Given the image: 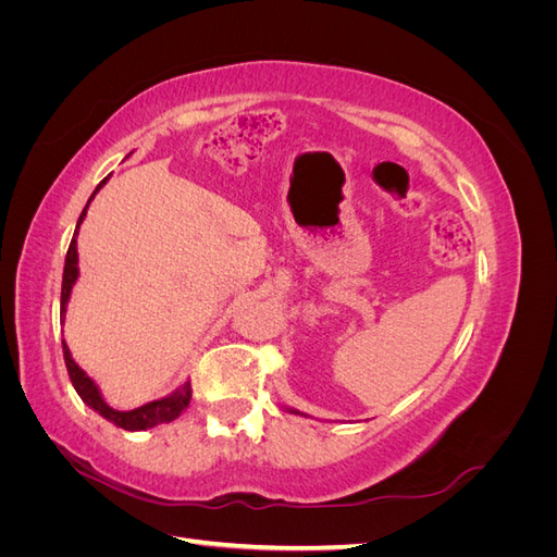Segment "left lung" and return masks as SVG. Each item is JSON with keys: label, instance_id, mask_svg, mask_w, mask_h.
<instances>
[{"label": "left lung", "instance_id": "left-lung-1", "mask_svg": "<svg viewBox=\"0 0 557 557\" xmlns=\"http://www.w3.org/2000/svg\"><path fill=\"white\" fill-rule=\"evenodd\" d=\"M290 411H293V413H299V411H295V409H290Z\"/></svg>", "mask_w": 557, "mask_h": 557}]
</instances>
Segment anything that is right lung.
Segmentation results:
<instances>
[{
  "label": "right lung",
  "instance_id": "1",
  "mask_svg": "<svg viewBox=\"0 0 557 557\" xmlns=\"http://www.w3.org/2000/svg\"><path fill=\"white\" fill-rule=\"evenodd\" d=\"M109 181V176L97 185L95 193L90 195L86 209H83L78 223H76V230H74V239L70 244V250H66V258H64V274H62V295H60V313L64 318L66 313V301H70L72 297V288L74 283L78 278V250H76V237H78V227L81 223L86 221V213H88V207L90 201L95 199V195L102 190V185ZM62 352H64V364H66V372H70V381L74 385V391L78 393V397L83 399V404L86 407H90L92 411H97L102 418H107L109 423H113L115 428H123V430H129V432H141V430H150L156 425H162V423H172V420H176L183 409L188 407L190 401V395H193V387H190V381H185L183 385H178L176 391L172 395L166 397H160V399H153L144 404V407H137L132 411H117L113 407H109V404L104 401L102 397V391H99V385L83 372V369L76 364V360L72 358V350L70 346H66L62 342Z\"/></svg>",
  "mask_w": 557,
  "mask_h": 557
}]
</instances>
